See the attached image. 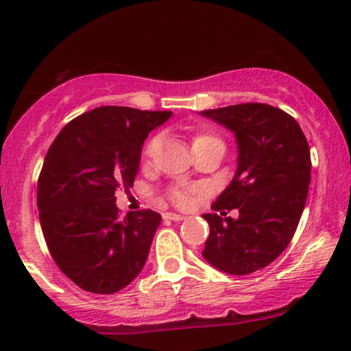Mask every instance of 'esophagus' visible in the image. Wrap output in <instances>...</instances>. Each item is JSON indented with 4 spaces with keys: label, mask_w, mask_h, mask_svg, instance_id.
<instances>
[{
    "label": "esophagus",
    "mask_w": 351,
    "mask_h": 351,
    "mask_svg": "<svg viewBox=\"0 0 351 351\" xmlns=\"http://www.w3.org/2000/svg\"><path fill=\"white\" fill-rule=\"evenodd\" d=\"M163 219H170V221H183L184 216L181 215H175V213H165Z\"/></svg>",
    "instance_id": "1"
}]
</instances>
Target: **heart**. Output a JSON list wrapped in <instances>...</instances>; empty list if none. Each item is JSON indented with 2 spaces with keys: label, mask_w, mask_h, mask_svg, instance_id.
I'll return each instance as SVG.
<instances>
[{
  "label": "heart",
  "mask_w": 351,
  "mask_h": 351,
  "mask_svg": "<svg viewBox=\"0 0 351 351\" xmlns=\"http://www.w3.org/2000/svg\"><path fill=\"white\" fill-rule=\"evenodd\" d=\"M211 142H223V140L219 138V136L211 134V132H196L195 135L191 136V143H193V148L196 147H201V145H206V143H211ZM160 145H162V135L160 134H155L152 135L150 138L147 140V143L143 145V150H142V158L143 162L150 163L155 160L156 153L160 150ZM196 193V189H191V188H171L170 191H168V198L175 206L178 208H184L189 204V198H191L193 195Z\"/></svg>",
  "instance_id": "obj_1"
}]
</instances>
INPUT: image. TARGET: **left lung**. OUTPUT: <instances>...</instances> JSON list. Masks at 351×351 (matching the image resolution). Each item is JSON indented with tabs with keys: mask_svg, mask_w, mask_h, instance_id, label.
<instances>
[{
	"mask_svg": "<svg viewBox=\"0 0 351 351\" xmlns=\"http://www.w3.org/2000/svg\"><path fill=\"white\" fill-rule=\"evenodd\" d=\"M234 132L237 171L213 209L203 215L209 236L203 256L219 271L244 276L264 269L293 237L310 184V148L292 115L269 104L247 102L203 110ZM237 208L236 220L228 210Z\"/></svg>",
	"mask_w": 351,
	"mask_h": 351,
	"instance_id": "obj_1",
	"label": "left lung"
}]
</instances>
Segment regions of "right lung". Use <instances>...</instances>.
<instances>
[{
  "instance_id": "add662e5",
  "label": "right lung",
  "mask_w": 351,
  "mask_h": 351,
  "mask_svg": "<svg viewBox=\"0 0 351 351\" xmlns=\"http://www.w3.org/2000/svg\"><path fill=\"white\" fill-rule=\"evenodd\" d=\"M171 112L107 106L71 120L44 158L38 209L52 259L82 291L115 293L138 276L162 216H120L115 191L134 184L142 145Z\"/></svg>"
}]
</instances>
